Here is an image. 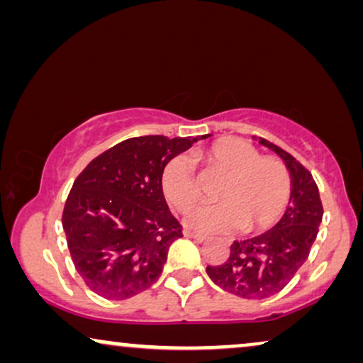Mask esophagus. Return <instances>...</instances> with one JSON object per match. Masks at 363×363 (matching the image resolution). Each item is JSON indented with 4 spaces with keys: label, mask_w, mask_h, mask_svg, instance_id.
<instances>
[{
    "label": "esophagus",
    "mask_w": 363,
    "mask_h": 363,
    "mask_svg": "<svg viewBox=\"0 0 363 363\" xmlns=\"http://www.w3.org/2000/svg\"><path fill=\"white\" fill-rule=\"evenodd\" d=\"M185 236H186V238H193V240H195L196 242H205V241H208V236L200 235V233H195V231H190V230L185 231Z\"/></svg>",
    "instance_id": "1"
}]
</instances>
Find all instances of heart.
Instances as JSON below:
<instances>
[{"instance_id":"heart-1","label":"heart","mask_w":363,"mask_h":363,"mask_svg":"<svg viewBox=\"0 0 363 363\" xmlns=\"http://www.w3.org/2000/svg\"><path fill=\"white\" fill-rule=\"evenodd\" d=\"M205 158L230 172L218 203H203L186 215L188 226L201 233H230L238 228H269L284 213L291 195L287 170L274 158L241 138H223L206 148ZM163 195L178 210H188L200 198L190 158L177 155L162 173Z\"/></svg>"}]
</instances>
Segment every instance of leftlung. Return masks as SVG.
<instances>
[{
	"label": "left lung",
	"instance_id": "8db88e82",
	"mask_svg": "<svg viewBox=\"0 0 363 363\" xmlns=\"http://www.w3.org/2000/svg\"><path fill=\"white\" fill-rule=\"evenodd\" d=\"M284 162L291 178L289 206L272 230L235 241L225 264L208 266L210 279L242 299H266L289 284L307 261L322 223V203L314 178L294 157L274 143L256 138Z\"/></svg>",
	"mask_w": 363,
	"mask_h": 363
}]
</instances>
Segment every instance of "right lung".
<instances>
[{"mask_svg":"<svg viewBox=\"0 0 363 363\" xmlns=\"http://www.w3.org/2000/svg\"><path fill=\"white\" fill-rule=\"evenodd\" d=\"M195 142L128 138L94 158L76 178L62 228L74 266L96 294L123 301L160 277L172 242L183 236L163 196L162 173Z\"/></svg>","mask_w":363,"mask_h":363,"instance_id":"right-lung-1","label":"right lung"}]
</instances>
